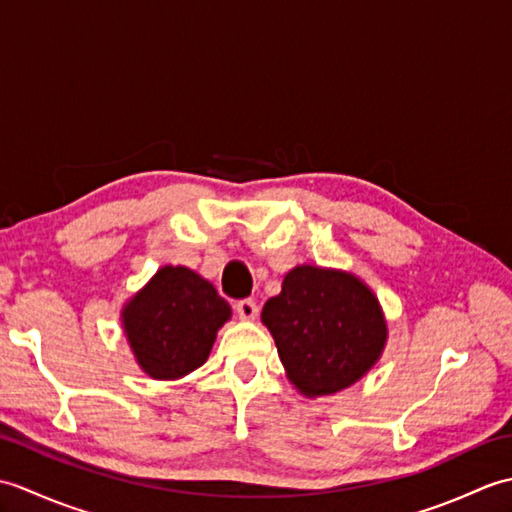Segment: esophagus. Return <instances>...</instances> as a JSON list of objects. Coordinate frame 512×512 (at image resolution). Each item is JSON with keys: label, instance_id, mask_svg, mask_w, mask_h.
<instances>
[{"label": "esophagus", "instance_id": "34e87169", "mask_svg": "<svg viewBox=\"0 0 512 512\" xmlns=\"http://www.w3.org/2000/svg\"><path fill=\"white\" fill-rule=\"evenodd\" d=\"M235 312L239 314V319H246V321H253L257 314H259V306L255 299H239L235 303Z\"/></svg>", "mask_w": 512, "mask_h": 512}]
</instances>
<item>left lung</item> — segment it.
Masks as SVG:
<instances>
[{"mask_svg": "<svg viewBox=\"0 0 512 512\" xmlns=\"http://www.w3.org/2000/svg\"><path fill=\"white\" fill-rule=\"evenodd\" d=\"M262 321L281 363L308 396L334 394L356 383L383 352L387 328L376 297L356 277L297 266Z\"/></svg>", "mask_w": 512, "mask_h": 512, "instance_id": "1", "label": "left lung"}]
</instances>
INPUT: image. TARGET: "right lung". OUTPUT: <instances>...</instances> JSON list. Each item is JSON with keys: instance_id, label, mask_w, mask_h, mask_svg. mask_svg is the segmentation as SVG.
Masks as SVG:
<instances>
[{"instance_id": "obj_1", "label": "right lung", "mask_w": 512, "mask_h": 512, "mask_svg": "<svg viewBox=\"0 0 512 512\" xmlns=\"http://www.w3.org/2000/svg\"><path fill=\"white\" fill-rule=\"evenodd\" d=\"M228 317L231 308L209 281L189 268L165 266L127 303L123 323L140 367L151 378L171 380L206 361Z\"/></svg>"}]
</instances>
